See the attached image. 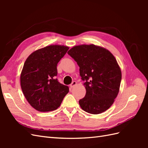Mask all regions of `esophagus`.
<instances>
[{"mask_svg": "<svg viewBox=\"0 0 148 148\" xmlns=\"http://www.w3.org/2000/svg\"><path fill=\"white\" fill-rule=\"evenodd\" d=\"M76 84H77V82H75V81H73L72 83H71L70 84V88H73L75 86H76Z\"/></svg>", "mask_w": 148, "mask_h": 148, "instance_id": "1", "label": "esophagus"}]
</instances>
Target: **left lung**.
<instances>
[{
	"label": "left lung",
	"instance_id": "1",
	"mask_svg": "<svg viewBox=\"0 0 148 148\" xmlns=\"http://www.w3.org/2000/svg\"><path fill=\"white\" fill-rule=\"evenodd\" d=\"M77 62L86 88L79 101L88 113L99 114L110 108L117 97L122 72L115 57L107 49L94 44L75 46L67 52Z\"/></svg>",
	"mask_w": 148,
	"mask_h": 148
}]
</instances>
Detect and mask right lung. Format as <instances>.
Here are the masks:
<instances>
[{"mask_svg": "<svg viewBox=\"0 0 148 148\" xmlns=\"http://www.w3.org/2000/svg\"><path fill=\"white\" fill-rule=\"evenodd\" d=\"M68 46L50 45L35 51L26 59L20 75L23 95L34 109L39 112L56 110L69 92L58 82L57 65Z\"/></svg>", "mask_w": 148, "mask_h": 148, "instance_id": "obj_1", "label": "right lung"}]
</instances>
